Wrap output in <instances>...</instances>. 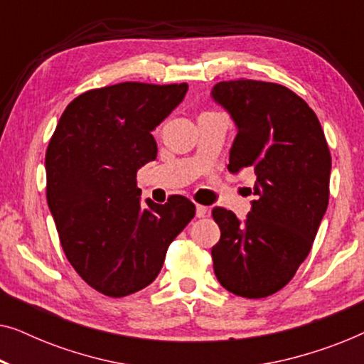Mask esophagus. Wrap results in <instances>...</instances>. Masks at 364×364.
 Segmentation results:
<instances>
[{"label":"esophagus","instance_id":"1","mask_svg":"<svg viewBox=\"0 0 364 364\" xmlns=\"http://www.w3.org/2000/svg\"><path fill=\"white\" fill-rule=\"evenodd\" d=\"M207 213H208V208L205 205H197V217L198 218L207 217Z\"/></svg>","mask_w":364,"mask_h":364}]
</instances>
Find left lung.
Here are the masks:
<instances>
[{
    "mask_svg": "<svg viewBox=\"0 0 364 364\" xmlns=\"http://www.w3.org/2000/svg\"><path fill=\"white\" fill-rule=\"evenodd\" d=\"M212 99L237 126L228 171L257 177L245 220L212 210L222 232L213 272L233 295L265 298L291 280L311 250L330 197V149L316 114L280 84L223 81Z\"/></svg>",
    "mask_w": 364,
    "mask_h": 364,
    "instance_id": "left-lung-1",
    "label": "left lung"
}]
</instances>
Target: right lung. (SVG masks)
I'll return each mask as SVG.
<instances>
[{
	"label": "right lung",
	"instance_id": "right-lung-1",
	"mask_svg": "<svg viewBox=\"0 0 364 364\" xmlns=\"http://www.w3.org/2000/svg\"><path fill=\"white\" fill-rule=\"evenodd\" d=\"M182 84L121 82L77 96L46 151V197L79 277L121 298L156 280L167 248L196 215L186 197L141 202L137 171L156 161L152 131L186 97Z\"/></svg>",
	"mask_w": 364,
	"mask_h": 364
}]
</instances>
